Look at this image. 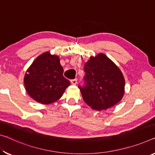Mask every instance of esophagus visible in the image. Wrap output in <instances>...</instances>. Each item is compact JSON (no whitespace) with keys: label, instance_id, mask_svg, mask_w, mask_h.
I'll return each instance as SVG.
<instances>
[{"label":"esophagus","instance_id":"esophagus-1","mask_svg":"<svg viewBox=\"0 0 155 155\" xmlns=\"http://www.w3.org/2000/svg\"><path fill=\"white\" fill-rule=\"evenodd\" d=\"M71 84H77V82H78V80L76 79H73V80H71Z\"/></svg>","mask_w":155,"mask_h":155}]
</instances>
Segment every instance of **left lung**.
I'll return each instance as SVG.
<instances>
[{
    "instance_id": "8db88e82",
    "label": "left lung",
    "mask_w": 155,
    "mask_h": 155,
    "mask_svg": "<svg viewBox=\"0 0 155 155\" xmlns=\"http://www.w3.org/2000/svg\"><path fill=\"white\" fill-rule=\"evenodd\" d=\"M84 84L78 86L84 101L92 109L111 107L122 99L125 79L117 66L105 54L91 57L84 64Z\"/></svg>"
}]
</instances>
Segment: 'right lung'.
I'll use <instances>...</instances> for the list:
<instances>
[{
	"instance_id": "add662e5",
	"label": "right lung",
	"mask_w": 155,
	"mask_h": 155,
	"mask_svg": "<svg viewBox=\"0 0 155 155\" xmlns=\"http://www.w3.org/2000/svg\"><path fill=\"white\" fill-rule=\"evenodd\" d=\"M59 58L43 53L33 61L25 73L24 84L28 94L41 104H50L62 96L70 82L63 76Z\"/></svg>"
}]
</instances>
